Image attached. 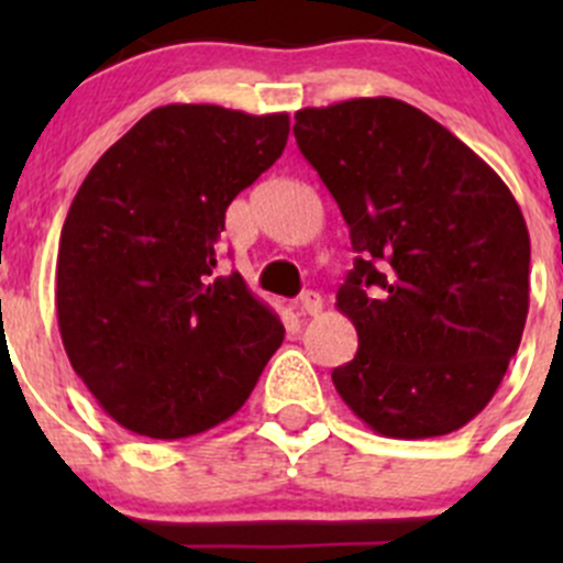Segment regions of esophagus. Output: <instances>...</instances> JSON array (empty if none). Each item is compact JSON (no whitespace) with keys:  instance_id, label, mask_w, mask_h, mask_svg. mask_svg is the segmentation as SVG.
Segmentation results:
<instances>
[{"instance_id":"34e87169","label":"esophagus","mask_w":563,"mask_h":563,"mask_svg":"<svg viewBox=\"0 0 563 563\" xmlns=\"http://www.w3.org/2000/svg\"><path fill=\"white\" fill-rule=\"evenodd\" d=\"M321 308H323L321 294H316V291H305L302 297H299V310H302V313H308V316H318V313H321Z\"/></svg>"}]
</instances>
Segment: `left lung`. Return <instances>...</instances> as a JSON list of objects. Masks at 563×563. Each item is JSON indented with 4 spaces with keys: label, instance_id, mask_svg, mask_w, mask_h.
<instances>
[{
    "label": "left lung",
    "instance_id": "8db88e82",
    "mask_svg": "<svg viewBox=\"0 0 563 563\" xmlns=\"http://www.w3.org/2000/svg\"><path fill=\"white\" fill-rule=\"evenodd\" d=\"M338 201L354 269L338 291L360 349L334 367L345 406L387 439L460 430L490 402L528 316L531 242L504 179L395 98L294 113Z\"/></svg>",
    "mask_w": 563,
    "mask_h": 563
}]
</instances>
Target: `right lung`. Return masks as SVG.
Returning a JSON list of instances; mask_svg holds the SVG:
<instances>
[{
  "mask_svg": "<svg viewBox=\"0 0 563 563\" xmlns=\"http://www.w3.org/2000/svg\"><path fill=\"white\" fill-rule=\"evenodd\" d=\"M286 141L288 113L161 106L78 187L56 255V321L73 371L122 428L203 433L245 406L280 349V318L240 272L214 266L225 209Z\"/></svg>",
  "mask_w": 563,
  "mask_h": 563,
  "instance_id": "add662e5",
  "label": "right lung"
}]
</instances>
